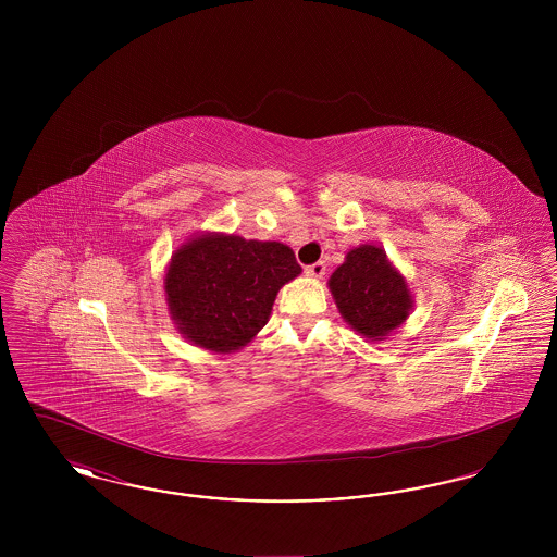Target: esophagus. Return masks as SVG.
<instances>
[{
    "mask_svg": "<svg viewBox=\"0 0 557 557\" xmlns=\"http://www.w3.org/2000/svg\"><path fill=\"white\" fill-rule=\"evenodd\" d=\"M307 271V275H311V277H323L325 275V263L323 261H318V263H313V265L307 267L305 269Z\"/></svg>",
    "mask_w": 557,
    "mask_h": 557,
    "instance_id": "34e87169",
    "label": "esophagus"
}]
</instances>
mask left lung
<instances>
[{"mask_svg":"<svg viewBox=\"0 0 557 557\" xmlns=\"http://www.w3.org/2000/svg\"><path fill=\"white\" fill-rule=\"evenodd\" d=\"M343 318L366 338L384 341L407 319L411 294L377 246H359L330 277Z\"/></svg>","mask_w":557,"mask_h":557,"instance_id":"8db88e82","label":"left lung"}]
</instances>
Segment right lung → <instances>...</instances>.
Listing matches in <instances>:
<instances>
[{"mask_svg":"<svg viewBox=\"0 0 557 557\" xmlns=\"http://www.w3.org/2000/svg\"><path fill=\"white\" fill-rule=\"evenodd\" d=\"M298 273L294 252L282 242L200 236L171 259L164 290L187 341L232 352L255 338L277 292Z\"/></svg>","mask_w":557,"mask_h":557,"instance_id":"1","label":"right lung"}]
</instances>
